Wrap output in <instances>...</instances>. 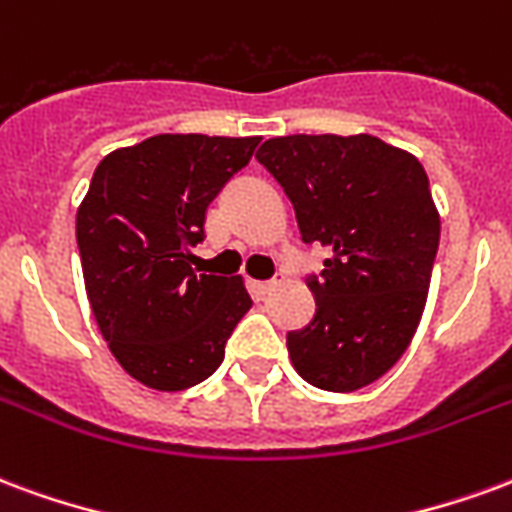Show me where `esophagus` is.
Wrapping results in <instances>:
<instances>
[{
    "instance_id": "obj_1",
    "label": "esophagus",
    "mask_w": 512,
    "mask_h": 512,
    "mask_svg": "<svg viewBox=\"0 0 512 512\" xmlns=\"http://www.w3.org/2000/svg\"><path fill=\"white\" fill-rule=\"evenodd\" d=\"M281 283H283V278H272V281L253 283V289H256L259 294H270V292H275V289H278Z\"/></svg>"
}]
</instances>
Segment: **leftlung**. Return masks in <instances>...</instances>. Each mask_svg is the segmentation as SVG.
Here are the masks:
<instances>
[{"mask_svg": "<svg viewBox=\"0 0 512 512\" xmlns=\"http://www.w3.org/2000/svg\"><path fill=\"white\" fill-rule=\"evenodd\" d=\"M256 158L292 199L302 240L330 251L308 278L313 322L286 335L294 371L330 393L368 387L401 360L428 300L439 248L428 174L368 133L270 138Z\"/></svg>", "mask_w": 512, "mask_h": 512, "instance_id": "left-lung-1", "label": "left lung"}]
</instances>
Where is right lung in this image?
<instances>
[{
    "label": "right lung",
    "instance_id": "add662e5",
    "mask_svg": "<svg viewBox=\"0 0 512 512\" xmlns=\"http://www.w3.org/2000/svg\"><path fill=\"white\" fill-rule=\"evenodd\" d=\"M259 136L160 133L100 160L76 212L89 305L117 363L160 393L218 371L226 341L251 308L240 275H199L212 199Z\"/></svg>",
    "mask_w": 512,
    "mask_h": 512
}]
</instances>
